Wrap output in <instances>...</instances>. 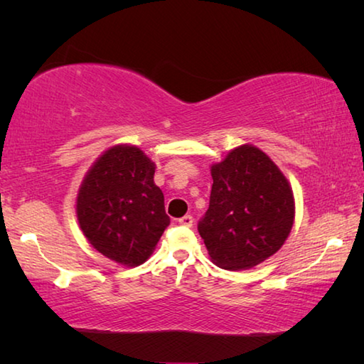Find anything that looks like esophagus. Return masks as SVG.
I'll return each instance as SVG.
<instances>
[{"label": "esophagus", "mask_w": 364, "mask_h": 364, "mask_svg": "<svg viewBox=\"0 0 364 364\" xmlns=\"http://www.w3.org/2000/svg\"><path fill=\"white\" fill-rule=\"evenodd\" d=\"M178 221H180V225H183V226H193L194 218L191 217V215H184V217L180 218Z\"/></svg>", "instance_id": "esophagus-1"}]
</instances>
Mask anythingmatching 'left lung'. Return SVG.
I'll list each match as a JSON object with an SVG mask.
<instances>
[{"label":"left lung","mask_w":364,"mask_h":364,"mask_svg":"<svg viewBox=\"0 0 364 364\" xmlns=\"http://www.w3.org/2000/svg\"><path fill=\"white\" fill-rule=\"evenodd\" d=\"M210 205L197 230L212 262L249 269L286 242L295 218L287 178L262 149L242 144L210 167Z\"/></svg>","instance_id":"left-lung-1"}]
</instances>
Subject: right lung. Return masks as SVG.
I'll return each mask as SVG.
<instances>
[{
	"mask_svg": "<svg viewBox=\"0 0 364 364\" xmlns=\"http://www.w3.org/2000/svg\"><path fill=\"white\" fill-rule=\"evenodd\" d=\"M154 173L156 164L139 147L117 144L97 157L80 184L75 210L85 237L123 267L144 263L170 225Z\"/></svg>",
	"mask_w": 364,
	"mask_h": 364,
	"instance_id": "right-lung-1",
	"label": "right lung"
}]
</instances>
